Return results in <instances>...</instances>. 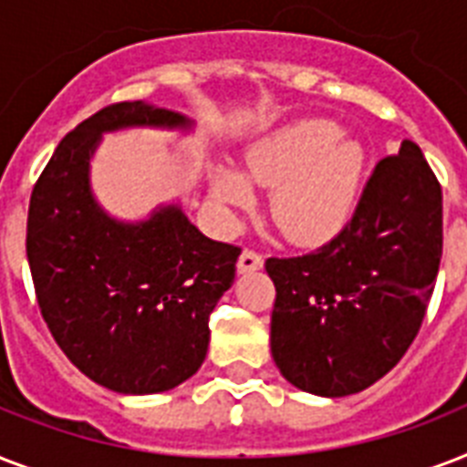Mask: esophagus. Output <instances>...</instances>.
I'll list each match as a JSON object with an SVG mask.
<instances>
[{"label":"esophagus","mask_w":467,"mask_h":467,"mask_svg":"<svg viewBox=\"0 0 467 467\" xmlns=\"http://www.w3.org/2000/svg\"><path fill=\"white\" fill-rule=\"evenodd\" d=\"M264 266L262 254H256L252 249H244L237 259V274H252V271H259Z\"/></svg>","instance_id":"1"}]
</instances>
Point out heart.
Segmentation results:
<instances>
[{"label":"heart","mask_w":467,"mask_h":467,"mask_svg":"<svg viewBox=\"0 0 467 467\" xmlns=\"http://www.w3.org/2000/svg\"><path fill=\"white\" fill-rule=\"evenodd\" d=\"M368 167V150L329 119H306L256 140L242 174L211 169V196L220 208H244L254 186H271L269 211L281 230L298 242L337 233L354 213Z\"/></svg>","instance_id":"1"}]
</instances>
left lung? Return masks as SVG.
I'll return each instance as SVG.
<instances>
[{
  "label": "left lung",
  "instance_id": "obj_1",
  "mask_svg": "<svg viewBox=\"0 0 467 467\" xmlns=\"http://www.w3.org/2000/svg\"><path fill=\"white\" fill-rule=\"evenodd\" d=\"M441 244V186L420 145L402 140L337 237L310 254L266 262L276 285L271 356L281 376L319 398L380 380L420 332Z\"/></svg>",
  "mask_w": 467,
  "mask_h": 467
}]
</instances>
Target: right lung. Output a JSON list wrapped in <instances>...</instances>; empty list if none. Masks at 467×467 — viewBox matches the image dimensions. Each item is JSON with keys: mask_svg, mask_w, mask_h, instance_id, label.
I'll return each instance as SVG.
<instances>
[{"mask_svg": "<svg viewBox=\"0 0 467 467\" xmlns=\"http://www.w3.org/2000/svg\"><path fill=\"white\" fill-rule=\"evenodd\" d=\"M191 135L186 113L123 101L62 138L28 205L26 254L47 329L69 361L120 395L189 380L211 341L213 307L233 285L240 249L205 237L182 201L123 220L99 203L91 160L109 133Z\"/></svg>", "mask_w": 467, "mask_h": 467, "instance_id": "right-lung-1", "label": "right lung"}]
</instances>
